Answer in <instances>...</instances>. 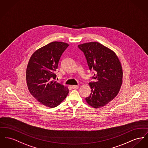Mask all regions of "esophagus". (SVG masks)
Returning <instances> with one entry per match:
<instances>
[{
  "mask_svg": "<svg viewBox=\"0 0 148 148\" xmlns=\"http://www.w3.org/2000/svg\"><path fill=\"white\" fill-rule=\"evenodd\" d=\"M72 88L73 89H77L79 88V86H72Z\"/></svg>",
  "mask_w": 148,
  "mask_h": 148,
  "instance_id": "34e87169",
  "label": "esophagus"
}]
</instances>
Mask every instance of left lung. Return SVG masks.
Here are the masks:
<instances>
[{
	"mask_svg": "<svg viewBox=\"0 0 148 148\" xmlns=\"http://www.w3.org/2000/svg\"><path fill=\"white\" fill-rule=\"evenodd\" d=\"M78 47L84 53L89 70L95 73L92 78L96 82L89 83L92 92L86 100L94 108L102 107L120 91L123 74L120 61L113 51L98 42H88Z\"/></svg>",
	"mask_w": 148,
	"mask_h": 148,
	"instance_id": "left-lung-1",
	"label": "left lung"
}]
</instances>
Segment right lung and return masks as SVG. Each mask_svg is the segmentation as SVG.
Segmentation results:
<instances>
[{
  "label": "right lung",
  "mask_w": 148,
  "mask_h": 148,
  "mask_svg": "<svg viewBox=\"0 0 148 148\" xmlns=\"http://www.w3.org/2000/svg\"><path fill=\"white\" fill-rule=\"evenodd\" d=\"M69 45L54 41L36 50L26 70L27 84L30 93L41 104L53 108L65 99L69 89L55 81V74L62 53Z\"/></svg>",
  "instance_id": "add662e5"
}]
</instances>
